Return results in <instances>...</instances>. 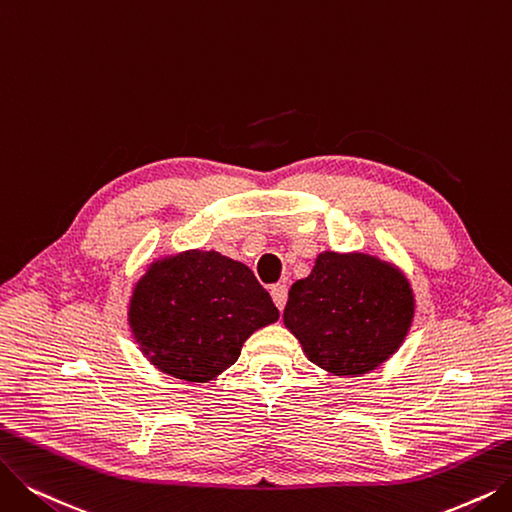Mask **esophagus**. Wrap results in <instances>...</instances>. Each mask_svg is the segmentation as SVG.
<instances>
[{
    "mask_svg": "<svg viewBox=\"0 0 512 512\" xmlns=\"http://www.w3.org/2000/svg\"><path fill=\"white\" fill-rule=\"evenodd\" d=\"M271 296H273V302H275L277 309L283 311L285 302H288V288H285V285H281V283H277L271 288Z\"/></svg>",
    "mask_w": 512,
    "mask_h": 512,
    "instance_id": "obj_1",
    "label": "esophagus"
}]
</instances>
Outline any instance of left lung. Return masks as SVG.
Returning a JSON list of instances; mask_svg holds the SVG:
<instances>
[{"mask_svg":"<svg viewBox=\"0 0 512 512\" xmlns=\"http://www.w3.org/2000/svg\"><path fill=\"white\" fill-rule=\"evenodd\" d=\"M283 323L304 355L334 376L357 378L391 359L410 332L416 300L393 262L321 252L288 294Z\"/></svg>","mask_w":512,"mask_h":512,"instance_id":"1","label":"left lung"}]
</instances>
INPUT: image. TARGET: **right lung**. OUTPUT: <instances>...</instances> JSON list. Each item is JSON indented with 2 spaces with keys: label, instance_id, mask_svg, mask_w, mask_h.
Masks as SVG:
<instances>
[{
  "label": "right lung",
  "instance_id": "obj_1",
  "mask_svg": "<svg viewBox=\"0 0 512 512\" xmlns=\"http://www.w3.org/2000/svg\"><path fill=\"white\" fill-rule=\"evenodd\" d=\"M277 306L243 262L187 250L151 262L128 304L130 332L151 365L185 382H210L239 359Z\"/></svg>",
  "mask_w": 512,
  "mask_h": 512
}]
</instances>
